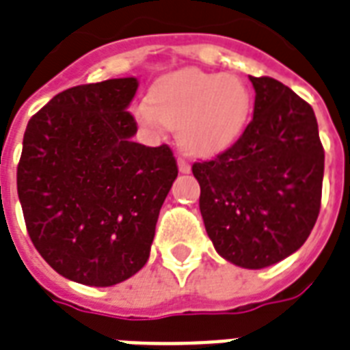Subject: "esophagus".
I'll return each mask as SVG.
<instances>
[{
  "mask_svg": "<svg viewBox=\"0 0 350 350\" xmlns=\"http://www.w3.org/2000/svg\"><path fill=\"white\" fill-rule=\"evenodd\" d=\"M177 166H178V172L180 173H189V164L184 161V159H178Z\"/></svg>",
  "mask_w": 350,
  "mask_h": 350,
  "instance_id": "esophagus-1",
  "label": "esophagus"
}]
</instances>
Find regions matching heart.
<instances>
[{
  "mask_svg": "<svg viewBox=\"0 0 350 350\" xmlns=\"http://www.w3.org/2000/svg\"><path fill=\"white\" fill-rule=\"evenodd\" d=\"M250 113V91L234 75L184 69L161 78L150 100L135 107L137 120L151 131L177 129L188 155L210 159L239 138Z\"/></svg>",
  "mask_w": 350,
  "mask_h": 350,
  "instance_id": "b5f03b06",
  "label": "heart"
}]
</instances>
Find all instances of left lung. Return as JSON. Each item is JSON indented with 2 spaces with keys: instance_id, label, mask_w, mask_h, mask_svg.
I'll return each instance as SVG.
<instances>
[{
  "instance_id": "8db88e82",
  "label": "left lung",
  "mask_w": 350,
  "mask_h": 350,
  "mask_svg": "<svg viewBox=\"0 0 350 350\" xmlns=\"http://www.w3.org/2000/svg\"><path fill=\"white\" fill-rule=\"evenodd\" d=\"M254 118L232 148L195 162L208 237L241 268L270 267L303 246L321 206L325 151L312 107L268 77H250Z\"/></svg>"
}]
</instances>
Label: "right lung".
<instances>
[{"label":"right lung","instance_id":"right-lung-1","mask_svg":"<svg viewBox=\"0 0 350 350\" xmlns=\"http://www.w3.org/2000/svg\"><path fill=\"white\" fill-rule=\"evenodd\" d=\"M137 78L56 94L27 124L18 197L40 256L64 278L111 286L144 267L177 178L166 144L133 142Z\"/></svg>","mask_w":350,"mask_h":350}]
</instances>
